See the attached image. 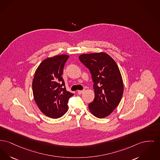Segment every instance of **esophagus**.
<instances>
[{
  "mask_svg": "<svg viewBox=\"0 0 160 160\" xmlns=\"http://www.w3.org/2000/svg\"><path fill=\"white\" fill-rule=\"evenodd\" d=\"M84 91H85L84 90H82V91H78V92H78V94H80H80H82V93H83Z\"/></svg>",
  "mask_w": 160,
  "mask_h": 160,
  "instance_id": "1",
  "label": "esophagus"
}]
</instances>
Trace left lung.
Segmentation results:
<instances>
[{"label":"left lung","instance_id":"8db88e82","mask_svg":"<svg viewBox=\"0 0 160 160\" xmlns=\"http://www.w3.org/2000/svg\"><path fill=\"white\" fill-rule=\"evenodd\" d=\"M94 83L95 98L89 104L90 112L102 118L109 115L120 103L123 94L121 73L115 62L106 53L84 54L79 56Z\"/></svg>","mask_w":160,"mask_h":160}]
</instances>
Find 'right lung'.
<instances>
[{
    "mask_svg": "<svg viewBox=\"0 0 160 160\" xmlns=\"http://www.w3.org/2000/svg\"><path fill=\"white\" fill-rule=\"evenodd\" d=\"M68 55L44 60L36 71L32 81L34 98L40 110L48 117L58 118L67 112L69 98L74 95L67 91L62 78Z\"/></svg>",
    "mask_w": 160,
    "mask_h": 160,
    "instance_id": "1",
    "label": "right lung"
}]
</instances>
